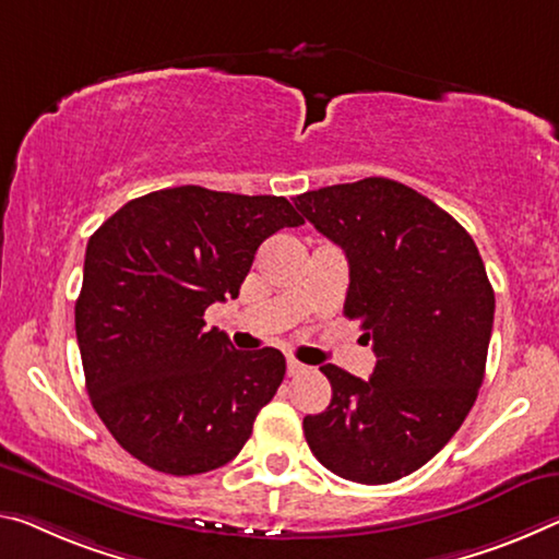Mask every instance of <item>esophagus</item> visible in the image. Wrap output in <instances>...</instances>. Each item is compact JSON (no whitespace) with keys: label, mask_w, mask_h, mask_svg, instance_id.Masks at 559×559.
Wrapping results in <instances>:
<instances>
[{"label":"esophagus","mask_w":559,"mask_h":559,"mask_svg":"<svg viewBox=\"0 0 559 559\" xmlns=\"http://www.w3.org/2000/svg\"><path fill=\"white\" fill-rule=\"evenodd\" d=\"M286 370H288V376H298V373H304L306 366H304V362H298L296 358H288L286 360Z\"/></svg>","instance_id":"1"}]
</instances>
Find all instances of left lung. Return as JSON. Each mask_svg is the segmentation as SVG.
Masks as SVG:
<instances>
[{
  "mask_svg": "<svg viewBox=\"0 0 559 559\" xmlns=\"http://www.w3.org/2000/svg\"><path fill=\"white\" fill-rule=\"evenodd\" d=\"M294 203L345 251L343 313L360 318L378 358L370 380L321 368L333 397L304 418L308 448L345 480H401L448 445L483 385L495 316L485 263L448 211L383 176Z\"/></svg>",
  "mask_w": 559,
  "mask_h": 559,
  "instance_id": "left-lung-1",
  "label": "left lung"
}]
</instances>
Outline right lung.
Wrapping results in <instances>:
<instances>
[{
	"instance_id": "obj_1",
	"label": "right lung",
	"mask_w": 559,
	"mask_h": 559,
	"mask_svg": "<svg viewBox=\"0 0 559 559\" xmlns=\"http://www.w3.org/2000/svg\"><path fill=\"white\" fill-rule=\"evenodd\" d=\"M300 224L283 197L176 186L123 203L88 238L79 353L94 411L129 455L183 477L241 453L286 358L236 350L203 311L238 298L259 246Z\"/></svg>"
}]
</instances>
